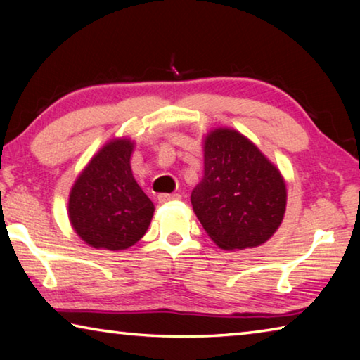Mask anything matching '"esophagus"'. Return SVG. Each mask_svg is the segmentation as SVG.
<instances>
[{
  "mask_svg": "<svg viewBox=\"0 0 360 360\" xmlns=\"http://www.w3.org/2000/svg\"><path fill=\"white\" fill-rule=\"evenodd\" d=\"M174 200H181V195L179 193H158V202L160 203L174 202Z\"/></svg>",
  "mask_w": 360,
  "mask_h": 360,
  "instance_id": "34e87169",
  "label": "esophagus"
}]
</instances>
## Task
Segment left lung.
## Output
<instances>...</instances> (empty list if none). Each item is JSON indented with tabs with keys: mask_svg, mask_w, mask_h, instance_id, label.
<instances>
[{
	"mask_svg": "<svg viewBox=\"0 0 360 360\" xmlns=\"http://www.w3.org/2000/svg\"><path fill=\"white\" fill-rule=\"evenodd\" d=\"M285 197L281 173L241 133L217 129L206 136L205 176L191 202L219 248L265 243L281 225Z\"/></svg>",
	"mask_w": 360,
	"mask_h": 360,
	"instance_id": "8db88e82",
	"label": "left lung"
}]
</instances>
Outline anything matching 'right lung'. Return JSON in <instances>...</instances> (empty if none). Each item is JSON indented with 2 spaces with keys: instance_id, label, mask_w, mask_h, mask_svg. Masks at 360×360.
<instances>
[{
  "instance_id": "right-lung-1",
  "label": "right lung",
  "mask_w": 360,
  "mask_h": 360,
  "mask_svg": "<svg viewBox=\"0 0 360 360\" xmlns=\"http://www.w3.org/2000/svg\"><path fill=\"white\" fill-rule=\"evenodd\" d=\"M133 143L114 139L96 154L70 193V221L94 248L120 251L148 230L154 203L131 174Z\"/></svg>"
}]
</instances>
